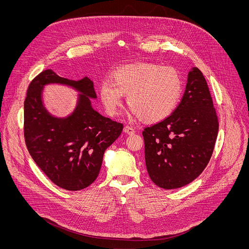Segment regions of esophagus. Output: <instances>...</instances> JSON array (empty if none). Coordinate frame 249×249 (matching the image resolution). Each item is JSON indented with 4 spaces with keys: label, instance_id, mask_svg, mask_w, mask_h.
<instances>
[{
    "label": "esophagus",
    "instance_id": "34e87169",
    "mask_svg": "<svg viewBox=\"0 0 249 249\" xmlns=\"http://www.w3.org/2000/svg\"><path fill=\"white\" fill-rule=\"evenodd\" d=\"M123 131H124V133H126L128 135H133L135 133V130L132 127H129V126H125Z\"/></svg>",
    "mask_w": 249,
    "mask_h": 249
}]
</instances>
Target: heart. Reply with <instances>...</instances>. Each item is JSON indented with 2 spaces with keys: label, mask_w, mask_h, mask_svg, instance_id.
<instances>
[{
  "label": "heart",
  "mask_w": 249,
  "mask_h": 249,
  "mask_svg": "<svg viewBox=\"0 0 249 249\" xmlns=\"http://www.w3.org/2000/svg\"><path fill=\"white\" fill-rule=\"evenodd\" d=\"M111 81H103L98 88L106 113L117 114L124 95H127L130 115L149 124L170 116L183 90L182 79L174 68L153 63L121 67L112 73Z\"/></svg>",
  "instance_id": "obj_1"
}]
</instances>
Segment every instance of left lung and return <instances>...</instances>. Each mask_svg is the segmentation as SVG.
I'll use <instances>...</instances> for the list:
<instances>
[{
    "label": "left lung",
    "instance_id": "1",
    "mask_svg": "<svg viewBox=\"0 0 249 249\" xmlns=\"http://www.w3.org/2000/svg\"><path fill=\"white\" fill-rule=\"evenodd\" d=\"M219 123L207 82L193 67L184 95L173 113L143 131L146 166L152 181L163 189L192 182L207 166Z\"/></svg>",
    "mask_w": 249,
    "mask_h": 249
}]
</instances>
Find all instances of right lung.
I'll return each mask as SVG.
<instances>
[{"instance_id": "right-lung-1", "label": "right lung", "mask_w": 249, "mask_h": 249, "mask_svg": "<svg viewBox=\"0 0 249 249\" xmlns=\"http://www.w3.org/2000/svg\"><path fill=\"white\" fill-rule=\"evenodd\" d=\"M57 83L77 90V104L66 118L52 116L45 107L43 89ZM96 98L88 77L72 81L45 70L30 83L24 100V138L27 150L40 169L57 186L78 191L98 176L105 150L120 136L123 125L93 109Z\"/></svg>"}]
</instances>
